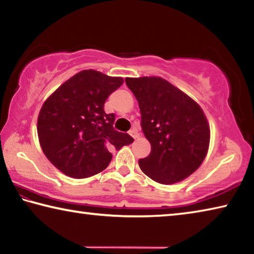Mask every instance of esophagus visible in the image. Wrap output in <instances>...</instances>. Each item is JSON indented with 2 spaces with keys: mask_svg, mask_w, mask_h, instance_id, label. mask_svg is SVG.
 I'll return each instance as SVG.
<instances>
[{
  "mask_svg": "<svg viewBox=\"0 0 254 254\" xmlns=\"http://www.w3.org/2000/svg\"><path fill=\"white\" fill-rule=\"evenodd\" d=\"M130 135H131L134 140H136L137 137H139V133H137L136 127H133V128H132V130L130 131Z\"/></svg>",
  "mask_w": 254,
  "mask_h": 254,
  "instance_id": "1",
  "label": "esophagus"
}]
</instances>
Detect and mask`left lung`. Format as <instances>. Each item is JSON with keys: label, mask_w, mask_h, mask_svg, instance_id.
I'll return each mask as SVG.
<instances>
[{"label": "left lung", "mask_w": 254, "mask_h": 254, "mask_svg": "<svg viewBox=\"0 0 254 254\" xmlns=\"http://www.w3.org/2000/svg\"><path fill=\"white\" fill-rule=\"evenodd\" d=\"M141 112V127L151 152L140 159L141 170L154 182H182L204 161L209 126L201 107L161 77L126 78Z\"/></svg>", "instance_id": "8db88e82"}]
</instances>
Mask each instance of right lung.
<instances>
[{"label":"right lung","instance_id":"right-lung-1","mask_svg":"<svg viewBox=\"0 0 254 254\" xmlns=\"http://www.w3.org/2000/svg\"><path fill=\"white\" fill-rule=\"evenodd\" d=\"M87 69L77 72L47 98L38 117V136L48 160L72 178H87L104 170L112 150L133 142L127 133L115 131V115L104 104L123 84Z\"/></svg>","mask_w":254,"mask_h":254}]
</instances>
